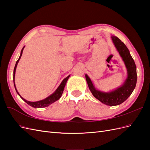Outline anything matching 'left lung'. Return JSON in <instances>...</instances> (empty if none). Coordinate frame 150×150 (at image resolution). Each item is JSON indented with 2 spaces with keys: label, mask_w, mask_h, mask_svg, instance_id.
<instances>
[{
  "label": "left lung",
  "mask_w": 150,
  "mask_h": 150,
  "mask_svg": "<svg viewBox=\"0 0 150 150\" xmlns=\"http://www.w3.org/2000/svg\"><path fill=\"white\" fill-rule=\"evenodd\" d=\"M112 40L120 56L124 61L128 71V78L120 88L110 93H104L95 89L91 80L86 74V79L93 96L103 104L108 106L119 105L125 101L133 93L137 81V67L128 49L121 40L116 36H112Z\"/></svg>",
  "instance_id": "obj_1"
}]
</instances>
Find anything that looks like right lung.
Masks as SVG:
<instances>
[{"label":"right lung","instance_id":"obj_1","mask_svg":"<svg viewBox=\"0 0 150 150\" xmlns=\"http://www.w3.org/2000/svg\"><path fill=\"white\" fill-rule=\"evenodd\" d=\"M24 47L22 48V51L21 52V55H20V57L18 59V60L16 62V64L15 65V67H14V69H13V83H14V77H15V73H16V67H17V63L19 62V61L21 57V56L22 54V51H23V49H24ZM69 76H68L67 78H66L64 80H63L62 81L61 84H60V86H59L58 88L56 89V91L55 92H54L53 94H52L51 96H49V97H47V98H46L45 99H43V100H41V101H36V102H30V101H28L25 100V99H24V98H22L20 94H19V93L17 92V91L16 89V86H15V84H14V86H15V89L16 90V91L17 93V94L19 95V96L23 99V100L27 103L29 105L33 106L35 108H44V107H47L49 105H50V104L54 103L55 101H56L57 100H58L59 99L61 98V96H62V94L63 93V91H64V87H65V85L66 84V82L68 80V79H69Z\"/></svg>","mask_w":150,"mask_h":150}]
</instances>
